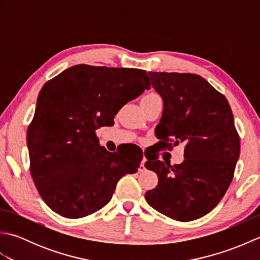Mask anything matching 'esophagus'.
<instances>
[{
  "label": "esophagus",
  "mask_w": 260,
  "mask_h": 260,
  "mask_svg": "<svg viewBox=\"0 0 260 260\" xmlns=\"http://www.w3.org/2000/svg\"><path fill=\"white\" fill-rule=\"evenodd\" d=\"M145 162H146V158H145V157H143L142 162H141V165H140V169H139L140 172H143V171H145V170H146V169H145Z\"/></svg>",
  "instance_id": "34e87169"
}]
</instances>
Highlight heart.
<instances>
[{
	"label": "heart",
	"mask_w": 260,
	"mask_h": 260,
	"mask_svg": "<svg viewBox=\"0 0 260 260\" xmlns=\"http://www.w3.org/2000/svg\"><path fill=\"white\" fill-rule=\"evenodd\" d=\"M153 96H157V95H155V93H150V95H147L145 97H153Z\"/></svg>",
	"instance_id": "heart-1"
}]
</instances>
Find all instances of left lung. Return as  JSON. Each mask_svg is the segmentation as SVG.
I'll return each mask as SVG.
<instances>
[{
	"instance_id": "8db88e82",
	"label": "left lung",
	"mask_w": 260,
	"mask_h": 260,
	"mask_svg": "<svg viewBox=\"0 0 260 260\" xmlns=\"http://www.w3.org/2000/svg\"><path fill=\"white\" fill-rule=\"evenodd\" d=\"M163 99L157 137L184 143V161L171 165L146 161L157 174L155 189L145 193L150 206L178 221L203 217L217 206L233 181L240 140L225 97L199 75L148 73Z\"/></svg>"
}]
</instances>
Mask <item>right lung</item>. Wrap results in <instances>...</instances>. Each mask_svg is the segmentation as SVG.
I'll return each mask as SVG.
<instances>
[{"label":"right lung","instance_id":"1","mask_svg":"<svg viewBox=\"0 0 260 260\" xmlns=\"http://www.w3.org/2000/svg\"><path fill=\"white\" fill-rule=\"evenodd\" d=\"M145 70L77 64L46 82L27 128L30 171L47 206L64 218L98 211L143 156L99 145L96 129L114 125L118 110L150 89Z\"/></svg>","mask_w":260,"mask_h":260}]
</instances>
